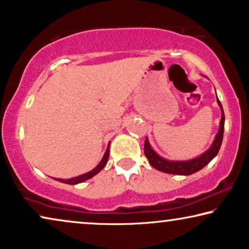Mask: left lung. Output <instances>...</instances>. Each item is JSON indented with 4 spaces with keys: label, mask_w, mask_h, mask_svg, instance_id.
Returning <instances> with one entry per match:
<instances>
[{
    "label": "left lung",
    "mask_w": 249,
    "mask_h": 249,
    "mask_svg": "<svg viewBox=\"0 0 249 249\" xmlns=\"http://www.w3.org/2000/svg\"><path fill=\"white\" fill-rule=\"evenodd\" d=\"M217 104L221 108V121H220V128L219 131L214 138L213 144L211 145V147L207 149L205 153H203L202 155H199L198 158H195L193 160H188V161H169L160 156L154 149L152 148V146L149 145L148 139H145V145H144V153L145 156L147 158L149 164L153 168H155L159 171L165 172V173H171V175H179V176H189L193 175L199 170H202L204 166L209 164L212 160L215 158L219 153V149L222 144L223 139V131H224V112L223 107L221 105V102L216 96Z\"/></svg>",
    "instance_id": "left-lung-1"
}]
</instances>
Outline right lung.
<instances>
[{"label":"right lung","instance_id":"right-lung-1","mask_svg":"<svg viewBox=\"0 0 249 249\" xmlns=\"http://www.w3.org/2000/svg\"><path fill=\"white\" fill-rule=\"evenodd\" d=\"M108 155H110V144H108V146H107V152H105V154H104V156H103V159L101 160V162L98 163L96 168H94L93 170H91V171L87 172V173H85V175H81V176L74 177V178H71V179H66V180H63V179H56V178H55V180H57V181L63 182V183H68V185H77V183H80V182L86 181V180L90 179V178H93V177H94L95 175H97V173L100 172L101 170L104 168L105 164H107V162Z\"/></svg>","mask_w":249,"mask_h":249}]
</instances>
